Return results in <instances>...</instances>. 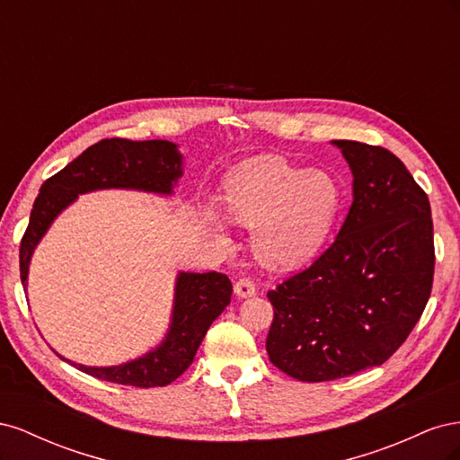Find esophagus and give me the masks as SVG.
<instances>
[{"instance_id": "1", "label": "esophagus", "mask_w": 460, "mask_h": 460, "mask_svg": "<svg viewBox=\"0 0 460 460\" xmlns=\"http://www.w3.org/2000/svg\"><path fill=\"white\" fill-rule=\"evenodd\" d=\"M234 294L238 297H253L257 294L255 282L252 278H240V280L234 284Z\"/></svg>"}]
</instances>
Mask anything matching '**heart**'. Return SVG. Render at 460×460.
<instances>
[{
    "label": "heart",
    "instance_id": "1",
    "mask_svg": "<svg viewBox=\"0 0 460 460\" xmlns=\"http://www.w3.org/2000/svg\"><path fill=\"white\" fill-rule=\"evenodd\" d=\"M222 211L232 222L253 228L257 257L272 269H294L313 259L326 242L341 205V188L324 171L299 169L264 155L242 163L222 186ZM220 235L225 222L205 211Z\"/></svg>",
    "mask_w": 460,
    "mask_h": 460
}]
</instances>
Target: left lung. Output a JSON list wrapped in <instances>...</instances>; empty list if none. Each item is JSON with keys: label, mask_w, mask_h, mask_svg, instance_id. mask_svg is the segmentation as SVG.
<instances>
[{"label": "left lung", "mask_w": 460, "mask_h": 460, "mask_svg": "<svg viewBox=\"0 0 460 460\" xmlns=\"http://www.w3.org/2000/svg\"><path fill=\"white\" fill-rule=\"evenodd\" d=\"M353 172V203L326 252L269 291L267 353L301 382L380 367L419 323L434 282L426 191L392 151L333 140Z\"/></svg>", "instance_id": "left-lung-1"}]
</instances>
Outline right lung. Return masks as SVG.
Wrapping results in <instances>:
<instances>
[{
  "label": "right lung",
  "instance_id": "1",
  "mask_svg": "<svg viewBox=\"0 0 460 460\" xmlns=\"http://www.w3.org/2000/svg\"><path fill=\"white\" fill-rule=\"evenodd\" d=\"M182 176V155L166 140L132 142L111 137L88 147L63 171L48 178L34 201L29 228L21 240V280L26 288L29 264L40 240L78 193L122 188L171 196ZM232 282L220 272H180L174 288L172 320L163 343L144 357L119 367H84L71 363L93 378L136 387L169 385L193 363L213 320L228 307Z\"/></svg>",
  "mask_w": 460,
  "mask_h": 460
}]
</instances>
